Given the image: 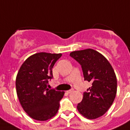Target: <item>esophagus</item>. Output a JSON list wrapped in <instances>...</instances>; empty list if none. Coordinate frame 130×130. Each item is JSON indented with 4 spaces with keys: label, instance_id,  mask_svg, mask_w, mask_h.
Here are the masks:
<instances>
[{
    "label": "esophagus",
    "instance_id": "esophagus-1",
    "mask_svg": "<svg viewBox=\"0 0 130 130\" xmlns=\"http://www.w3.org/2000/svg\"><path fill=\"white\" fill-rule=\"evenodd\" d=\"M73 89H71V90H69V91H66V93H72L73 92Z\"/></svg>",
    "mask_w": 130,
    "mask_h": 130
}]
</instances>
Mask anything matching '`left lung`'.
I'll list each match as a JSON object with an SVG mask.
<instances>
[{
    "label": "left lung",
    "mask_w": 130,
    "mask_h": 130,
    "mask_svg": "<svg viewBox=\"0 0 130 130\" xmlns=\"http://www.w3.org/2000/svg\"><path fill=\"white\" fill-rule=\"evenodd\" d=\"M70 56L82 66L85 80L92 86L84 92L77 110L88 119H95L105 114L115 99L117 79L112 66L98 51L88 48L71 52Z\"/></svg>",
    "instance_id": "obj_1"
}]
</instances>
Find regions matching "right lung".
I'll list each match as a JSON object with an SVG mask.
<instances>
[{
  "instance_id": "add662e5",
  "label": "right lung",
  "mask_w": 130,
  "mask_h": 130,
  "mask_svg": "<svg viewBox=\"0 0 130 130\" xmlns=\"http://www.w3.org/2000/svg\"><path fill=\"white\" fill-rule=\"evenodd\" d=\"M61 53H38L30 56L21 66L16 79V89L23 110L40 121L51 119L58 111L64 91L48 89L53 78V68Z\"/></svg>"
}]
</instances>
